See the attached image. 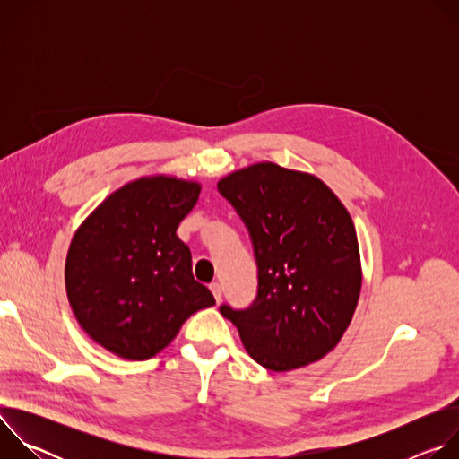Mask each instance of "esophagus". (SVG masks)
<instances>
[{
	"instance_id": "34e87169",
	"label": "esophagus",
	"mask_w": 459,
	"mask_h": 459,
	"mask_svg": "<svg viewBox=\"0 0 459 459\" xmlns=\"http://www.w3.org/2000/svg\"><path fill=\"white\" fill-rule=\"evenodd\" d=\"M211 292L214 294V298H216V301H220L221 299V285L218 283V281H214V283H211Z\"/></svg>"
}]
</instances>
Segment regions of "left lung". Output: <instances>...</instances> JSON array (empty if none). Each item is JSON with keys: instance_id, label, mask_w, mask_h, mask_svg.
I'll return each mask as SVG.
<instances>
[{"instance_id": "1", "label": "left lung", "mask_w": 459, "mask_h": 459, "mask_svg": "<svg viewBox=\"0 0 459 459\" xmlns=\"http://www.w3.org/2000/svg\"><path fill=\"white\" fill-rule=\"evenodd\" d=\"M245 223L257 267L247 308L220 312L239 331L254 361L283 372L331 352L361 290L354 223L334 192L314 176L257 163L218 183Z\"/></svg>"}]
</instances>
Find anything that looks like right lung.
Masks as SVG:
<instances>
[{
  "instance_id": "add662e5",
  "label": "right lung",
  "mask_w": 459,
  "mask_h": 459,
  "mask_svg": "<svg viewBox=\"0 0 459 459\" xmlns=\"http://www.w3.org/2000/svg\"><path fill=\"white\" fill-rule=\"evenodd\" d=\"M200 185L176 178L121 186L76 232L65 264L69 303L82 329L126 359H149L181 325L216 303L192 276L178 225L198 202Z\"/></svg>"
}]
</instances>
